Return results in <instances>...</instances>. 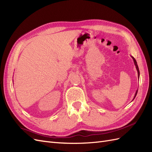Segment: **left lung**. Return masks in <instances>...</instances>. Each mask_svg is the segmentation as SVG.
Segmentation results:
<instances>
[{"label":"left lung","mask_w":152,"mask_h":152,"mask_svg":"<svg viewBox=\"0 0 152 152\" xmlns=\"http://www.w3.org/2000/svg\"><path fill=\"white\" fill-rule=\"evenodd\" d=\"M131 58H132L133 61H134V65H135V66H136V70H137V74H138V78H139V77H140V70H139V68H138V66H137V62H136V59H134V58L133 57V56H131ZM137 90L136 91V93H135V95H134V98H133V99H132V100H134V99L135 98V97H136V94H137Z\"/></svg>","instance_id":"8db88e82"}]
</instances>
